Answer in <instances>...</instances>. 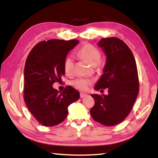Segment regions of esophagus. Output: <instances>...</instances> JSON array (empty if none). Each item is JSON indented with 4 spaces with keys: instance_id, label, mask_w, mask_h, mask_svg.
<instances>
[{
    "instance_id": "1",
    "label": "esophagus",
    "mask_w": 158,
    "mask_h": 158,
    "mask_svg": "<svg viewBox=\"0 0 158 158\" xmlns=\"http://www.w3.org/2000/svg\"><path fill=\"white\" fill-rule=\"evenodd\" d=\"M86 96H87V94H85V93H80V98H84L85 97H86Z\"/></svg>"
}]
</instances>
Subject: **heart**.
<instances>
[{"instance_id":"b5f03b06","label":"heart","mask_w":158,"mask_h":158,"mask_svg":"<svg viewBox=\"0 0 158 158\" xmlns=\"http://www.w3.org/2000/svg\"><path fill=\"white\" fill-rule=\"evenodd\" d=\"M78 55L84 60L92 66H95L100 63L101 60V54L99 51L91 44H87L83 46L79 50ZM64 72L68 75H71L73 72V58L68 56L63 63ZM73 84L77 89L81 90H85L89 89L91 84V81L85 79H79L74 81Z\"/></svg>"}]
</instances>
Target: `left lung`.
Instances as JSON below:
<instances>
[{"label": "left lung", "mask_w": 158, "mask_h": 158, "mask_svg": "<svg viewBox=\"0 0 158 158\" xmlns=\"http://www.w3.org/2000/svg\"><path fill=\"white\" fill-rule=\"evenodd\" d=\"M98 45L106 56L103 74L94 89H108V94H92L95 105L90 113L102 125L112 126L121 123L132 109L139 93V78L135 57L127 45L117 37H106Z\"/></svg>", "instance_id": "obj_1"}]
</instances>
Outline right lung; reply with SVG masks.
Returning <instances> with one entry per match:
<instances>
[{"mask_svg": "<svg viewBox=\"0 0 158 158\" xmlns=\"http://www.w3.org/2000/svg\"><path fill=\"white\" fill-rule=\"evenodd\" d=\"M79 41L50 40L36 44L27 57L24 68V100L33 116L42 125L52 127L63 122L68 106L79 99L70 85L63 92L52 86L65 74L63 63L69 51Z\"/></svg>", "mask_w": 158, "mask_h": 158, "instance_id": "right-lung-1", "label": "right lung"}]
</instances>
